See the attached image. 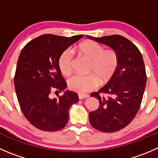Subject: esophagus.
<instances>
[{"mask_svg": "<svg viewBox=\"0 0 158 158\" xmlns=\"http://www.w3.org/2000/svg\"><path fill=\"white\" fill-rule=\"evenodd\" d=\"M78 96H79V99H83V98H88L89 95H86V94H79V95H78Z\"/></svg>", "mask_w": 158, "mask_h": 158, "instance_id": "esophagus-1", "label": "esophagus"}]
</instances>
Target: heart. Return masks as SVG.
Instances as JSON below:
<instances>
[{
  "label": "heart",
  "mask_w": 158,
  "mask_h": 158,
  "mask_svg": "<svg viewBox=\"0 0 158 158\" xmlns=\"http://www.w3.org/2000/svg\"><path fill=\"white\" fill-rule=\"evenodd\" d=\"M76 50L90 61L89 71L94 74L75 75L68 80L70 90L80 94L86 93L102 82L108 81L114 75L118 65V56L113 49L104 50L102 46L94 41H85L76 47ZM73 55L69 49L63 51L58 60L60 72L65 76L72 73Z\"/></svg>",
  "instance_id": "obj_1"
}]
</instances>
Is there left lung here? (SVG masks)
<instances>
[{"label":"left lung","mask_w":158,"mask_h":158,"mask_svg":"<svg viewBox=\"0 0 158 158\" xmlns=\"http://www.w3.org/2000/svg\"><path fill=\"white\" fill-rule=\"evenodd\" d=\"M87 38L108 46L118 56L114 75L98 92L91 96L98 100L99 106L89 113V122L94 128L103 132L118 131L133 120L139 110L147 82L145 67L138 47L120 35ZM99 93L109 95L108 98Z\"/></svg>","instance_id":"8db88e82"}]
</instances>
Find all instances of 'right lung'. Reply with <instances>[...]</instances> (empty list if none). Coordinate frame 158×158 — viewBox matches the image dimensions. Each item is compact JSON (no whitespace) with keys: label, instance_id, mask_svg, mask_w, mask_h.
<instances>
[{"label":"right lung","instance_id":"add662e5","mask_svg":"<svg viewBox=\"0 0 158 158\" xmlns=\"http://www.w3.org/2000/svg\"><path fill=\"white\" fill-rule=\"evenodd\" d=\"M82 36L41 35L28 43L19 56L14 76L17 100L26 118L40 130L55 131L64 128L69 107L79 101L76 92L64 91L67 85L58 60L63 51ZM53 89L64 94L52 99L50 92Z\"/></svg>","mask_w":158,"mask_h":158}]
</instances>
